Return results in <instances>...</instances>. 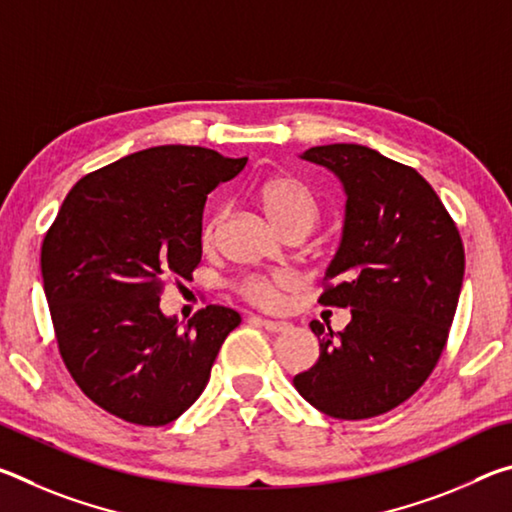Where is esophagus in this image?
I'll return each instance as SVG.
<instances>
[{
  "label": "esophagus",
  "mask_w": 512,
  "mask_h": 512,
  "mask_svg": "<svg viewBox=\"0 0 512 512\" xmlns=\"http://www.w3.org/2000/svg\"><path fill=\"white\" fill-rule=\"evenodd\" d=\"M259 325H262L266 332L271 334H280V332H289L291 329V323H287V320H268V318H257Z\"/></svg>",
  "instance_id": "34e87169"
}]
</instances>
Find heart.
Segmentation results:
<instances>
[{"mask_svg": "<svg viewBox=\"0 0 512 512\" xmlns=\"http://www.w3.org/2000/svg\"><path fill=\"white\" fill-rule=\"evenodd\" d=\"M255 201L262 207L266 219L277 230L284 232L289 228H309L318 214L316 198L311 189L302 183L293 173H268L255 187ZM219 219H212L205 225L203 241L212 244ZM296 287V275L289 271L273 273H250L239 282V293L246 300L259 307H275L282 300V293Z\"/></svg>", "mask_w": 512, "mask_h": 512, "instance_id": "1", "label": "heart"}]
</instances>
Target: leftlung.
Listing matches in <instances>:
<instances>
[{
	"label": "left lung",
	"instance_id": "1",
	"mask_svg": "<svg viewBox=\"0 0 512 512\" xmlns=\"http://www.w3.org/2000/svg\"><path fill=\"white\" fill-rule=\"evenodd\" d=\"M341 180L345 221L320 305L348 307L332 332L311 320L320 354L293 377L329 418L366 420L400 406L443 354L463 287L465 250L443 201L418 171L361 144L302 153Z\"/></svg>",
	"mask_w": 512,
	"mask_h": 512
}]
</instances>
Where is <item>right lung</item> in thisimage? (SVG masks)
Masks as SVG:
<instances>
[{"mask_svg":"<svg viewBox=\"0 0 512 512\" xmlns=\"http://www.w3.org/2000/svg\"><path fill=\"white\" fill-rule=\"evenodd\" d=\"M248 158L167 144L81 178L42 241L40 266L60 357L90 400L117 418L162 427L210 381L235 309L164 316L160 293L203 255L207 194Z\"/></svg>","mask_w":512,"mask_h":512,"instance_id":"1","label":"right lung"}]
</instances>
